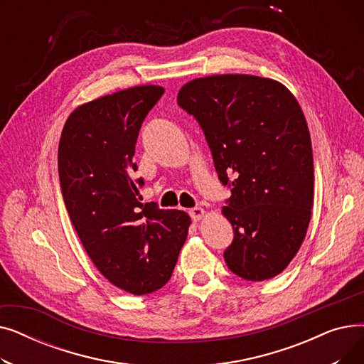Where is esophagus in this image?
<instances>
[{
  "instance_id": "1",
  "label": "esophagus",
  "mask_w": 364,
  "mask_h": 364,
  "mask_svg": "<svg viewBox=\"0 0 364 364\" xmlns=\"http://www.w3.org/2000/svg\"><path fill=\"white\" fill-rule=\"evenodd\" d=\"M188 214H190V217H192L193 221H199V220L203 217L205 211H203V209H202L200 206H195V208L190 209Z\"/></svg>"
}]
</instances>
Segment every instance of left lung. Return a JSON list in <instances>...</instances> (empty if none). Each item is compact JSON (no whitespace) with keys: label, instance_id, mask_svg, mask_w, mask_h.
<instances>
[{"label":"left lung","instance_id":"left-lung-1","mask_svg":"<svg viewBox=\"0 0 364 364\" xmlns=\"http://www.w3.org/2000/svg\"><path fill=\"white\" fill-rule=\"evenodd\" d=\"M177 103L198 121L232 192L223 208L235 232L227 267L250 282L277 276L296 255L313 208L311 139L296 99L273 80L214 75L187 82Z\"/></svg>","mask_w":364,"mask_h":364}]
</instances>
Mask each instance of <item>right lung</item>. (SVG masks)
Segmentation results:
<instances>
[{
  "label": "right lung",
  "instance_id": "1",
  "mask_svg": "<svg viewBox=\"0 0 364 364\" xmlns=\"http://www.w3.org/2000/svg\"><path fill=\"white\" fill-rule=\"evenodd\" d=\"M143 85L76 107L59 143L60 188L70 221L99 272L117 288L151 294L171 279L190 217L143 203L134 178L139 132L164 94Z\"/></svg>",
  "mask_w": 364,
  "mask_h": 364
}]
</instances>
